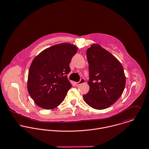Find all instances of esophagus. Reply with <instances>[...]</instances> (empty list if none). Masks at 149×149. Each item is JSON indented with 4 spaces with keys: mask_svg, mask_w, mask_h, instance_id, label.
I'll use <instances>...</instances> for the list:
<instances>
[{
    "mask_svg": "<svg viewBox=\"0 0 149 149\" xmlns=\"http://www.w3.org/2000/svg\"><path fill=\"white\" fill-rule=\"evenodd\" d=\"M84 82H85V79H84V78H82V79L80 80V81H79V82L75 83V84H76L77 86H79L80 84H82V83H84Z\"/></svg>",
    "mask_w": 149,
    "mask_h": 149,
    "instance_id": "esophagus-1",
    "label": "esophagus"
}]
</instances>
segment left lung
<instances>
[{
    "instance_id": "left-lung-1",
    "label": "left lung",
    "mask_w": 149,
    "mask_h": 149,
    "mask_svg": "<svg viewBox=\"0 0 149 149\" xmlns=\"http://www.w3.org/2000/svg\"><path fill=\"white\" fill-rule=\"evenodd\" d=\"M86 55L90 90L83 95V99L95 109H105L114 104L123 92L126 84L123 68L114 55L98 45H92Z\"/></svg>"
}]
</instances>
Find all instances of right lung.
Instances as JSON below:
<instances>
[{"instance_id":"obj_1","label":"right lung","mask_w":149,"mask_h":149,"mask_svg":"<svg viewBox=\"0 0 149 149\" xmlns=\"http://www.w3.org/2000/svg\"><path fill=\"white\" fill-rule=\"evenodd\" d=\"M77 50L70 43H61L43 50L33 59L29 71L27 88L40 107L52 109L65 98L72 86L67 76L71 71L69 64Z\"/></svg>"}]
</instances>
